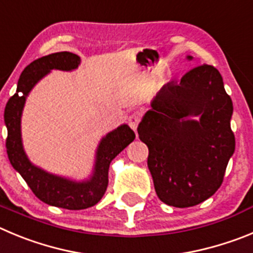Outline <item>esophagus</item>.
I'll return each instance as SVG.
<instances>
[{"mask_svg": "<svg viewBox=\"0 0 253 253\" xmlns=\"http://www.w3.org/2000/svg\"><path fill=\"white\" fill-rule=\"evenodd\" d=\"M139 122H140V117H139L138 113H134V114H131L130 117H129V119H128L129 125H130V128L133 129L134 131H136V128H138Z\"/></svg>", "mask_w": 253, "mask_h": 253, "instance_id": "1", "label": "esophagus"}]
</instances>
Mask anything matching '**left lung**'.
Listing matches in <instances>:
<instances>
[{"mask_svg": "<svg viewBox=\"0 0 253 253\" xmlns=\"http://www.w3.org/2000/svg\"><path fill=\"white\" fill-rule=\"evenodd\" d=\"M192 60L193 57L187 56ZM139 123L157 196L178 208L216 193L235 152L232 100L216 68L201 65L155 95Z\"/></svg>", "mask_w": 253, "mask_h": 253, "instance_id": "obj_1", "label": "left lung"}]
</instances>
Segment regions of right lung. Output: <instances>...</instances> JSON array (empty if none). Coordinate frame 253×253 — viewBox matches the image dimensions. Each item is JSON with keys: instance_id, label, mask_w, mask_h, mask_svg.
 Returning a JSON list of instances; mask_svg holds the SVG:
<instances>
[{"instance_id": "add662e5", "label": "right lung", "mask_w": 253, "mask_h": 253, "mask_svg": "<svg viewBox=\"0 0 253 253\" xmlns=\"http://www.w3.org/2000/svg\"><path fill=\"white\" fill-rule=\"evenodd\" d=\"M80 61L78 55L62 51L40 57L27 65L18 79L16 94L7 101L3 115L7 128V155L13 169L20 173L40 201L54 207L74 211L92 207L103 198L108 187L111 161L135 139V134L126 124H122L103 136L96 148L92 174L85 180L52 174L30 161L21 136V117L27 95L51 70H75Z\"/></svg>"}]
</instances>
